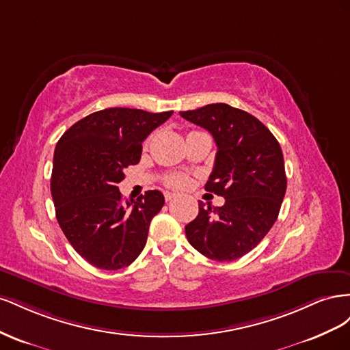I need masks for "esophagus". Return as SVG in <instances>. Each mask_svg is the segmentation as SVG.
Segmentation results:
<instances>
[{
    "mask_svg": "<svg viewBox=\"0 0 350 350\" xmlns=\"http://www.w3.org/2000/svg\"><path fill=\"white\" fill-rule=\"evenodd\" d=\"M175 197H178V194H176V193H171V191H165V200H166V201H171V200H174Z\"/></svg>",
    "mask_w": 350,
    "mask_h": 350,
    "instance_id": "esophagus-1",
    "label": "esophagus"
}]
</instances>
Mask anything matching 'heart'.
<instances>
[{"label": "heart", "mask_w": 350, "mask_h": 350, "mask_svg": "<svg viewBox=\"0 0 350 350\" xmlns=\"http://www.w3.org/2000/svg\"><path fill=\"white\" fill-rule=\"evenodd\" d=\"M165 184L174 188H184L188 184V176L183 174H171L165 178Z\"/></svg>", "instance_id": "b5f03b06"}]
</instances>
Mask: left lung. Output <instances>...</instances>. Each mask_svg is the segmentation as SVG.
<instances>
[{
  "instance_id": "left-lung-1",
  "label": "left lung",
  "mask_w": 350,
  "mask_h": 350,
  "mask_svg": "<svg viewBox=\"0 0 350 350\" xmlns=\"http://www.w3.org/2000/svg\"><path fill=\"white\" fill-rule=\"evenodd\" d=\"M203 126L217 146L206 191L225 198L221 207L198 203V216L185 226L188 242L207 258L234 261L256 248L276 221L286 193L280 144L251 113L211 103L179 112Z\"/></svg>"
}]
</instances>
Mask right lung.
I'll list each match as a JSON object with an SVG mask.
<instances>
[{"label": "right lung", "mask_w": 350, "mask_h": 350, "mask_svg": "<svg viewBox=\"0 0 350 350\" xmlns=\"http://www.w3.org/2000/svg\"><path fill=\"white\" fill-rule=\"evenodd\" d=\"M174 111L108 108L77 121L54 153L51 194L66 238L102 270H120L140 256L152 219L165 204L157 189L122 201L124 169L137 165L142 144Z\"/></svg>", "instance_id": "right-lung-1"}]
</instances>
